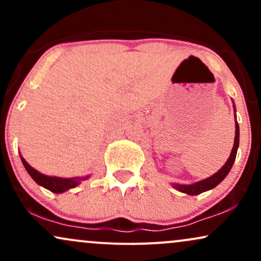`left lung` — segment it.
Instances as JSON below:
<instances>
[{"mask_svg":"<svg viewBox=\"0 0 261 261\" xmlns=\"http://www.w3.org/2000/svg\"><path fill=\"white\" fill-rule=\"evenodd\" d=\"M239 146V126L238 122L236 121V137H234V145H233L232 152H230V155L228 158V161L226 162V164L221 168L216 174L211 175L210 178L205 179V180L197 181L195 184H190V185H179V184H174V188L176 190L181 191V193L189 194V195H199V194L203 193V191L210 190V189L215 188L216 185L220 184L221 181L226 178V175L228 174L230 168H232L233 163H234L236 155H237V149H238Z\"/></svg>","mask_w":261,"mask_h":261,"instance_id":"8db88e82","label":"left lung"}]
</instances>
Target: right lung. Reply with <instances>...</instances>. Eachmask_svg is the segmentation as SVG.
Instances as JSON below:
<instances>
[{
  "mask_svg": "<svg viewBox=\"0 0 261 261\" xmlns=\"http://www.w3.org/2000/svg\"><path fill=\"white\" fill-rule=\"evenodd\" d=\"M20 160L23 162V166L25 167L27 172L29 173V175L34 179L35 181L38 182L41 187L46 188L47 190L53 191V193H64V191L68 190V189L77 187L80 184V180H82V178H72V179H66V178H58V176H47L39 173L38 170L32 168L28 163H27L23 157H20ZM88 176H86L87 179Z\"/></svg>",
  "mask_w": 261,
  "mask_h": 261,
  "instance_id": "obj_1",
  "label": "right lung"
}]
</instances>
